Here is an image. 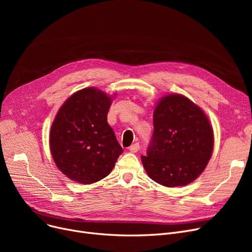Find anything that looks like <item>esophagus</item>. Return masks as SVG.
Returning a JSON list of instances; mask_svg holds the SVG:
<instances>
[{
  "label": "esophagus",
  "mask_w": 252,
  "mask_h": 252,
  "mask_svg": "<svg viewBox=\"0 0 252 252\" xmlns=\"http://www.w3.org/2000/svg\"><path fill=\"white\" fill-rule=\"evenodd\" d=\"M139 150H140V145H139V143H135V144H133V145H131V146L129 147V151L133 152V153H136V152H138Z\"/></svg>",
  "instance_id": "1"
}]
</instances>
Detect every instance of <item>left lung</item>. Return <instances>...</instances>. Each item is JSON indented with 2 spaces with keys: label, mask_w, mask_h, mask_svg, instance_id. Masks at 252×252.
I'll return each mask as SVG.
<instances>
[{
  "label": "left lung",
  "mask_w": 252,
  "mask_h": 252,
  "mask_svg": "<svg viewBox=\"0 0 252 252\" xmlns=\"http://www.w3.org/2000/svg\"><path fill=\"white\" fill-rule=\"evenodd\" d=\"M153 135L141 159L148 176L165 187L193 182L206 167L214 131L204 112L178 94L163 97L153 114Z\"/></svg>",
  "instance_id": "8db88e82"
}]
</instances>
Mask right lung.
<instances>
[{"mask_svg": "<svg viewBox=\"0 0 252 252\" xmlns=\"http://www.w3.org/2000/svg\"><path fill=\"white\" fill-rule=\"evenodd\" d=\"M111 98L87 88L69 97L59 109L50 133V147L57 167L81 184L107 177L124 152L107 123Z\"/></svg>", "mask_w": 252, "mask_h": 252, "instance_id": "right-lung-1", "label": "right lung"}]
</instances>
